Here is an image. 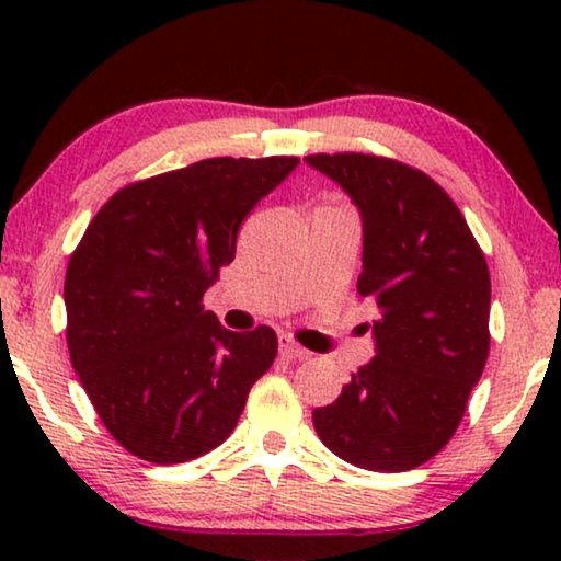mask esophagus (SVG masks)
Returning a JSON list of instances; mask_svg holds the SVG:
<instances>
[{"label":"esophagus","mask_w":561,"mask_h":561,"mask_svg":"<svg viewBox=\"0 0 561 561\" xmlns=\"http://www.w3.org/2000/svg\"><path fill=\"white\" fill-rule=\"evenodd\" d=\"M280 355L286 359H309L311 352L304 350L301 344H296L290 336H280Z\"/></svg>","instance_id":"esophagus-1"}]
</instances>
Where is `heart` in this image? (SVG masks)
Listing matches in <instances>:
<instances>
[{
  "label": "heart",
  "instance_id": "1",
  "mask_svg": "<svg viewBox=\"0 0 561 561\" xmlns=\"http://www.w3.org/2000/svg\"><path fill=\"white\" fill-rule=\"evenodd\" d=\"M324 209H344V211H350V206H344L342 202H329V204H324Z\"/></svg>",
  "mask_w": 561,
  "mask_h": 561
}]
</instances>
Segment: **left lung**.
<instances>
[{
  "instance_id": "8db88e82",
  "label": "left lung",
  "mask_w": 561,
  "mask_h": 561,
  "mask_svg": "<svg viewBox=\"0 0 561 561\" xmlns=\"http://www.w3.org/2000/svg\"><path fill=\"white\" fill-rule=\"evenodd\" d=\"M363 214L357 294L378 306L375 355L313 428L344 462L405 472L444 449L490 352V273L447 191L419 168L363 152H317Z\"/></svg>"
}]
</instances>
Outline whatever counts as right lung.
Listing matches in <instances>:
<instances>
[{
	"label": "right lung",
	"mask_w": 561,
	"mask_h": 561,
	"mask_svg": "<svg viewBox=\"0 0 561 561\" xmlns=\"http://www.w3.org/2000/svg\"><path fill=\"white\" fill-rule=\"evenodd\" d=\"M296 156L209 158L127 183L76 244L66 342L117 444L152 465L217 449L278 355L271 327L229 332L204 290L234 260L237 232Z\"/></svg>",
	"instance_id": "1"
}]
</instances>
